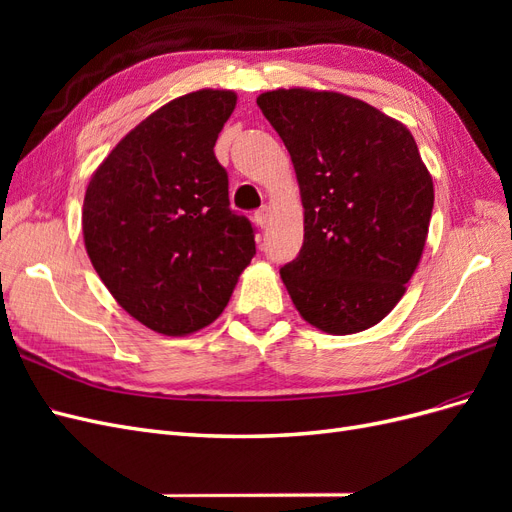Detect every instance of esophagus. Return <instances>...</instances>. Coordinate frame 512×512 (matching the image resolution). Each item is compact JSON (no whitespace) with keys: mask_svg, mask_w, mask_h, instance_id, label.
<instances>
[{"mask_svg":"<svg viewBox=\"0 0 512 512\" xmlns=\"http://www.w3.org/2000/svg\"><path fill=\"white\" fill-rule=\"evenodd\" d=\"M254 220H256V224H258L260 228H267V224H269V209H267V207L258 209V211L254 213Z\"/></svg>","mask_w":512,"mask_h":512,"instance_id":"1","label":"esophagus"}]
</instances>
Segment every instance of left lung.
<instances>
[{
	"label": "left lung",
	"instance_id": "1",
	"mask_svg": "<svg viewBox=\"0 0 512 512\" xmlns=\"http://www.w3.org/2000/svg\"><path fill=\"white\" fill-rule=\"evenodd\" d=\"M284 141L303 203V247L280 269L294 307L331 335L378 324L423 256L433 181L404 123L337 91L256 98Z\"/></svg>",
	"mask_w": 512,
	"mask_h": 512
}]
</instances>
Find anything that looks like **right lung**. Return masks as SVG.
<instances>
[{
  "mask_svg": "<svg viewBox=\"0 0 512 512\" xmlns=\"http://www.w3.org/2000/svg\"><path fill=\"white\" fill-rule=\"evenodd\" d=\"M235 106L230 89L170 100L121 138L87 185L91 265L132 318L168 337L218 318L256 254L254 228L228 207V175L213 153Z\"/></svg>",
  "mask_w": 512,
  "mask_h": 512,
  "instance_id": "1",
  "label": "right lung"
}]
</instances>
